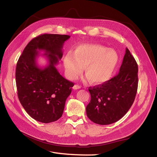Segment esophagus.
<instances>
[{
	"label": "esophagus",
	"instance_id": "1",
	"mask_svg": "<svg viewBox=\"0 0 157 157\" xmlns=\"http://www.w3.org/2000/svg\"><path fill=\"white\" fill-rule=\"evenodd\" d=\"M80 88H81V86H79V85H78V84H75V85H74V86H73V89H74V90L80 89Z\"/></svg>",
	"mask_w": 157,
	"mask_h": 157
}]
</instances>
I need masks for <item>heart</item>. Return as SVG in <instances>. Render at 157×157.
<instances>
[{"instance_id": "heart-1", "label": "heart", "mask_w": 157, "mask_h": 157, "mask_svg": "<svg viewBox=\"0 0 157 157\" xmlns=\"http://www.w3.org/2000/svg\"><path fill=\"white\" fill-rule=\"evenodd\" d=\"M118 61L115 50L94 44L79 46L75 54L69 52L63 59L65 74L74 80L82 72L94 84H101L110 78Z\"/></svg>"}]
</instances>
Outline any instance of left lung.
Instances as JSON below:
<instances>
[{
	"label": "left lung",
	"mask_w": 157,
	"mask_h": 157,
	"mask_svg": "<svg viewBox=\"0 0 157 157\" xmlns=\"http://www.w3.org/2000/svg\"><path fill=\"white\" fill-rule=\"evenodd\" d=\"M138 66L127 48L119 72L102 84L89 87L91 99L86 111L90 121L101 125L120 120L134 101L138 84Z\"/></svg>",
	"instance_id": "8db88e82"
}]
</instances>
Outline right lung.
<instances>
[{"label": "right lung", "mask_w": 157, "mask_h": 157, "mask_svg": "<svg viewBox=\"0 0 157 157\" xmlns=\"http://www.w3.org/2000/svg\"><path fill=\"white\" fill-rule=\"evenodd\" d=\"M70 36L43 34L33 39L23 50L16 69L17 96L31 117L42 122L56 121L62 116L65 101L74 83L61 76L56 65L63 56V45ZM45 52L49 65L39 67L36 59Z\"/></svg>", "instance_id": "1"}]
</instances>
